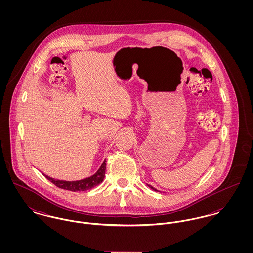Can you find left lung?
<instances>
[{
  "instance_id": "8db88e82",
  "label": "left lung",
  "mask_w": 253,
  "mask_h": 253,
  "mask_svg": "<svg viewBox=\"0 0 253 253\" xmlns=\"http://www.w3.org/2000/svg\"><path fill=\"white\" fill-rule=\"evenodd\" d=\"M148 186H149V187H150V188H151V189H153V190H155V191H157V192H159V191H158V190H157V189H155V188H154V187H153V186H151V185H148Z\"/></svg>"
}]
</instances>
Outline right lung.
Wrapping results in <instances>:
<instances>
[{
  "instance_id": "1",
  "label": "right lung",
  "mask_w": 253,
  "mask_h": 253,
  "mask_svg": "<svg viewBox=\"0 0 253 253\" xmlns=\"http://www.w3.org/2000/svg\"><path fill=\"white\" fill-rule=\"evenodd\" d=\"M105 170H106V160H104V162L100 166L99 169L92 176L82 179V180H58V179L48 177L45 174H43V175L46 177V179H48L51 183H53L58 188H61V189H64V190H69V191H73V192H77V191H86V190L92 189L93 187L99 185L104 179Z\"/></svg>"
}]
</instances>
